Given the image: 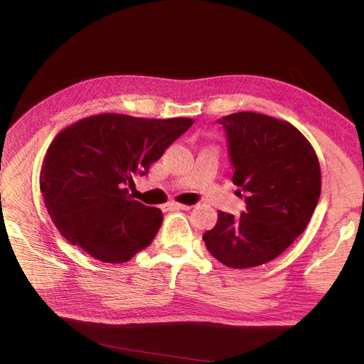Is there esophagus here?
Returning <instances> with one entry per match:
<instances>
[{
	"instance_id": "34e87169",
	"label": "esophagus",
	"mask_w": 364,
	"mask_h": 364,
	"mask_svg": "<svg viewBox=\"0 0 364 364\" xmlns=\"http://www.w3.org/2000/svg\"><path fill=\"white\" fill-rule=\"evenodd\" d=\"M168 208L172 211H189L191 210V205H183V203H176V202H172V203H168Z\"/></svg>"
}]
</instances>
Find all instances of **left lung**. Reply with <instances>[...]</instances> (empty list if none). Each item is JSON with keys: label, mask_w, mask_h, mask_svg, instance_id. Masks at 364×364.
I'll list each match as a JSON object with an SVG mask.
<instances>
[{"label": "left lung", "mask_w": 364, "mask_h": 364, "mask_svg": "<svg viewBox=\"0 0 364 364\" xmlns=\"http://www.w3.org/2000/svg\"><path fill=\"white\" fill-rule=\"evenodd\" d=\"M227 133L233 184L245 200L241 218L219 211L203 235L222 264H266L304 233L321 196V167L311 144L291 123L258 112L218 120Z\"/></svg>", "instance_id": "obj_1"}]
</instances>
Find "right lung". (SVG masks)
<instances>
[{
	"instance_id": "add662e5",
	"label": "right lung",
	"mask_w": 364,
	"mask_h": 364,
	"mask_svg": "<svg viewBox=\"0 0 364 364\" xmlns=\"http://www.w3.org/2000/svg\"><path fill=\"white\" fill-rule=\"evenodd\" d=\"M194 120L98 114L54 137L41 170L50 218L68 242L103 262L120 264L149 247L162 223L158 208L128 194Z\"/></svg>"
}]
</instances>
